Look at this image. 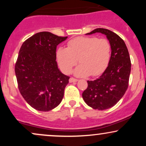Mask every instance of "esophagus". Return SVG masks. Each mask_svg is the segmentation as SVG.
<instances>
[{"instance_id": "obj_1", "label": "esophagus", "mask_w": 146, "mask_h": 146, "mask_svg": "<svg viewBox=\"0 0 146 146\" xmlns=\"http://www.w3.org/2000/svg\"><path fill=\"white\" fill-rule=\"evenodd\" d=\"M78 82V80L77 79H75L73 78H71L69 79V82L70 83H72V82Z\"/></svg>"}]
</instances>
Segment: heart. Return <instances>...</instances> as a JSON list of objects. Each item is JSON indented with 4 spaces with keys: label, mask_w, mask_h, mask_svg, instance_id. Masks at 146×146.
Returning a JSON list of instances; mask_svg holds the SVG:
<instances>
[{
    "label": "heart",
    "mask_w": 146,
    "mask_h": 146,
    "mask_svg": "<svg viewBox=\"0 0 146 146\" xmlns=\"http://www.w3.org/2000/svg\"><path fill=\"white\" fill-rule=\"evenodd\" d=\"M111 46L108 40L97 37H78L68 42L67 48L60 47L56 58L60 67L65 73L80 62L74 74L78 77L97 76L105 71L109 64Z\"/></svg>",
    "instance_id": "heart-1"
}]
</instances>
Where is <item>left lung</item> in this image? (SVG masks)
Listing matches in <instances>:
<instances>
[{"label": "left lung", "instance_id": "left-lung-1", "mask_svg": "<svg viewBox=\"0 0 146 146\" xmlns=\"http://www.w3.org/2000/svg\"><path fill=\"white\" fill-rule=\"evenodd\" d=\"M101 33L106 36L111 46V56L108 67L100 78L87 81L88 87L82 98L93 109L104 110L111 108L121 100L128 86L131 62L124 41L116 33L106 29L98 28L86 33Z\"/></svg>", "mask_w": 146, "mask_h": 146}]
</instances>
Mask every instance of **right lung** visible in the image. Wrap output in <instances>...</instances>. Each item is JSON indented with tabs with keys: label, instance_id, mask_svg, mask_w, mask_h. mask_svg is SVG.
Wrapping results in <instances>:
<instances>
[{
	"label": "right lung",
	"instance_id": "right-lung-1",
	"mask_svg": "<svg viewBox=\"0 0 146 146\" xmlns=\"http://www.w3.org/2000/svg\"><path fill=\"white\" fill-rule=\"evenodd\" d=\"M68 37L37 33L20 48L15 73L20 93L32 108L49 111L60 104L70 77L58 67L56 48Z\"/></svg>",
	"mask_w": 146,
	"mask_h": 146
}]
</instances>
